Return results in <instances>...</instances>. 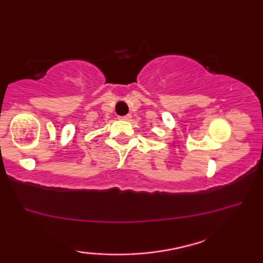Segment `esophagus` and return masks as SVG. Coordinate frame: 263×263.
<instances>
[{"mask_svg":"<svg viewBox=\"0 0 263 263\" xmlns=\"http://www.w3.org/2000/svg\"><path fill=\"white\" fill-rule=\"evenodd\" d=\"M130 115H125V116H120L119 117V119L120 120H123V121H129V120H130Z\"/></svg>","mask_w":263,"mask_h":263,"instance_id":"esophagus-1","label":"esophagus"}]
</instances>
